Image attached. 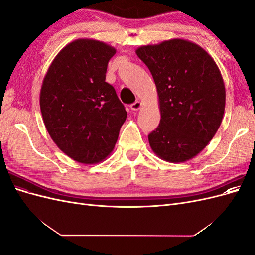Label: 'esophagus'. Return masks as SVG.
<instances>
[{
  "label": "esophagus",
  "instance_id": "34e87169",
  "mask_svg": "<svg viewBox=\"0 0 255 255\" xmlns=\"http://www.w3.org/2000/svg\"><path fill=\"white\" fill-rule=\"evenodd\" d=\"M141 102L140 101H136L135 103H133V104H130V110L132 111H138L141 107Z\"/></svg>",
  "mask_w": 255,
  "mask_h": 255
}]
</instances>
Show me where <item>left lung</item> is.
Instances as JSON below:
<instances>
[{
  "label": "left lung",
  "mask_w": 255,
  "mask_h": 255,
  "mask_svg": "<svg viewBox=\"0 0 255 255\" xmlns=\"http://www.w3.org/2000/svg\"><path fill=\"white\" fill-rule=\"evenodd\" d=\"M155 82L159 126L149 134L151 149L169 163L194 158L217 132L226 88L215 60L200 45L170 39L136 50Z\"/></svg>",
  "instance_id": "1"
}]
</instances>
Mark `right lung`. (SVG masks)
Returning a JSON list of instances; mask_svg holds the SVG:
<instances>
[{
    "mask_svg": "<svg viewBox=\"0 0 255 255\" xmlns=\"http://www.w3.org/2000/svg\"><path fill=\"white\" fill-rule=\"evenodd\" d=\"M116 49L95 39L67 44L50 65L40 110L53 141L70 158L97 164L114 150L127 111L105 82Z\"/></svg>",
    "mask_w": 255,
    "mask_h": 255,
    "instance_id": "add662e5",
    "label": "right lung"
}]
</instances>
